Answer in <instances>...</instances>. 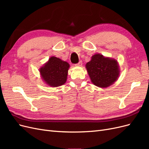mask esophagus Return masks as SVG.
I'll return each instance as SVG.
<instances>
[{"instance_id":"obj_1","label":"esophagus","mask_w":149,"mask_h":149,"mask_svg":"<svg viewBox=\"0 0 149 149\" xmlns=\"http://www.w3.org/2000/svg\"><path fill=\"white\" fill-rule=\"evenodd\" d=\"M82 61H80L79 63H77V64H76L75 65V66H82Z\"/></svg>"}]
</instances>
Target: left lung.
Returning <instances> with one entry per match:
<instances>
[{
  "label": "left lung",
  "mask_w": 149,
  "mask_h": 149,
  "mask_svg": "<svg viewBox=\"0 0 149 149\" xmlns=\"http://www.w3.org/2000/svg\"><path fill=\"white\" fill-rule=\"evenodd\" d=\"M91 82L97 87L106 88L113 84L118 79L120 70L116 60L95 54L86 65Z\"/></svg>",
  "instance_id": "obj_1"
}]
</instances>
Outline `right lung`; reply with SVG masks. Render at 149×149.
Segmentation results:
<instances>
[{
	"mask_svg": "<svg viewBox=\"0 0 149 149\" xmlns=\"http://www.w3.org/2000/svg\"><path fill=\"white\" fill-rule=\"evenodd\" d=\"M70 64L55 56H51L48 61L39 69L42 79L50 87L63 85L67 80Z\"/></svg>",
	"mask_w": 149,
	"mask_h": 149,
	"instance_id": "right-lung-1",
	"label": "right lung"
}]
</instances>
